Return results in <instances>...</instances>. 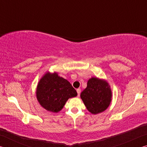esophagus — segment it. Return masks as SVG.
<instances>
[{
	"label": "esophagus",
	"instance_id": "obj_1",
	"mask_svg": "<svg viewBox=\"0 0 147 147\" xmlns=\"http://www.w3.org/2000/svg\"><path fill=\"white\" fill-rule=\"evenodd\" d=\"M76 91H77V93H78V96H80V93H81V89H80V88L77 89H76Z\"/></svg>",
	"mask_w": 147,
	"mask_h": 147
}]
</instances>
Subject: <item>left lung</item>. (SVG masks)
<instances>
[{
    "label": "left lung",
    "mask_w": 147,
    "mask_h": 147,
    "mask_svg": "<svg viewBox=\"0 0 147 147\" xmlns=\"http://www.w3.org/2000/svg\"><path fill=\"white\" fill-rule=\"evenodd\" d=\"M80 98L89 112L96 115L103 112L110 105L112 91L106 80L91 77L81 93Z\"/></svg>",
    "instance_id": "obj_1"
}]
</instances>
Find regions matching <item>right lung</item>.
I'll return each instance as SVG.
<instances>
[{"label": "right lung", "mask_w": 147, "mask_h": 147, "mask_svg": "<svg viewBox=\"0 0 147 147\" xmlns=\"http://www.w3.org/2000/svg\"><path fill=\"white\" fill-rule=\"evenodd\" d=\"M36 93L39 104L53 113L59 112L69 98L77 96L76 91L68 80L59 76L56 72L49 71L39 80Z\"/></svg>", "instance_id": "1"}]
</instances>
